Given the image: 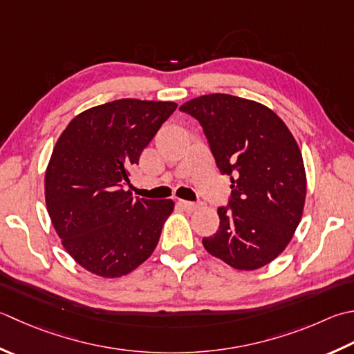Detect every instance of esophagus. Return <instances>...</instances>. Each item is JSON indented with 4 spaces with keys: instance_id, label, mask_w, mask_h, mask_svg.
<instances>
[{
    "instance_id": "esophagus-1",
    "label": "esophagus",
    "mask_w": 354,
    "mask_h": 354,
    "mask_svg": "<svg viewBox=\"0 0 354 354\" xmlns=\"http://www.w3.org/2000/svg\"><path fill=\"white\" fill-rule=\"evenodd\" d=\"M178 204L183 205L185 210H190V212L196 210L198 207H199L196 203H192V201H184V199H178Z\"/></svg>"
}]
</instances>
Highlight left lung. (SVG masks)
<instances>
[{
  "instance_id": "8db88e82",
  "label": "left lung",
  "mask_w": 354,
  "mask_h": 354,
  "mask_svg": "<svg viewBox=\"0 0 354 354\" xmlns=\"http://www.w3.org/2000/svg\"><path fill=\"white\" fill-rule=\"evenodd\" d=\"M199 121L214 161L230 176L219 230L205 250L236 270L267 266L301 223L307 179L301 150L273 110L225 93L203 95L179 107Z\"/></svg>"
}]
</instances>
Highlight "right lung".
Here are the masks:
<instances>
[{
	"instance_id": "right-lung-1",
	"label": "right lung",
	"mask_w": 354,
	"mask_h": 354,
	"mask_svg": "<svg viewBox=\"0 0 354 354\" xmlns=\"http://www.w3.org/2000/svg\"><path fill=\"white\" fill-rule=\"evenodd\" d=\"M176 107L130 98L101 104L75 116L55 144L47 212L67 253L90 273L120 278L153 253L175 203L133 198L124 187Z\"/></svg>"
}]
</instances>
